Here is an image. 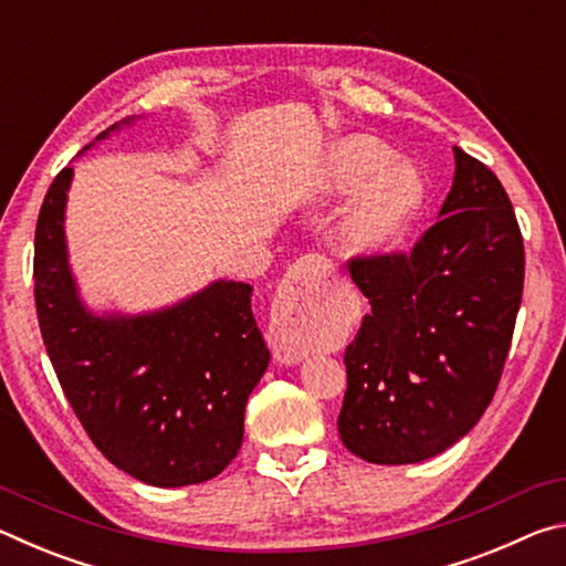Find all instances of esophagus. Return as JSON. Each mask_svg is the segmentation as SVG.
<instances>
[{
	"instance_id": "34e87169",
	"label": "esophagus",
	"mask_w": 566,
	"mask_h": 566,
	"mask_svg": "<svg viewBox=\"0 0 566 566\" xmlns=\"http://www.w3.org/2000/svg\"><path fill=\"white\" fill-rule=\"evenodd\" d=\"M332 266L322 256H304L286 272L274 317V357L280 364H300L306 357L304 329L317 317L322 284Z\"/></svg>"
}]
</instances>
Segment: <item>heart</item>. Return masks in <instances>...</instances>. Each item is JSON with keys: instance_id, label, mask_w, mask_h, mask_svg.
I'll return each instance as SVG.
<instances>
[{"instance_id": "heart-1", "label": "heart", "mask_w": 566, "mask_h": 566, "mask_svg": "<svg viewBox=\"0 0 566 566\" xmlns=\"http://www.w3.org/2000/svg\"><path fill=\"white\" fill-rule=\"evenodd\" d=\"M389 147L371 137L339 139L324 157L312 187V202L352 197L334 247L347 260H379L395 252L421 205V179L405 161H391Z\"/></svg>"}]
</instances>
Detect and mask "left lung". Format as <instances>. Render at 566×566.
Segmentation results:
<instances>
[{
    "mask_svg": "<svg viewBox=\"0 0 566 566\" xmlns=\"http://www.w3.org/2000/svg\"><path fill=\"white\" fill-rule=\"evenodd\" d=\"M371 304L344 354V447L417 464L472 432L500 385L524 286V244L502 181L454 147L439 222L407 256L349 264Z\"/></svg>",
    "mask_w": 566,
    "mask_h": 566,
    "instance_id": "1",
    "label": "left lung"
}]
</instances>
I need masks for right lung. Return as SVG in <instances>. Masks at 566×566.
Wrapping results in <instances>:
<instances>
[{
	"instance_id": "obj_1",
	"label": "right lung",
	"mask_w": 566,
	"mask_h": 566,
	"mask_svg": "<svg viewBox=\"0 0 566 566\" xmlns=\"http://www.w3.org/2000/svg\"><path fill=\"white\" fill-rule=\"evenodd\" d=\"M145 117H127L82 149ZM74 169L46 191L34 234V302L46 354L99 452L151 486L217 476L237 457L244 407L270 364L252 314V286L214 280L147 312L84 302L66 247Z\"/></svg>"
}]
</instances>
